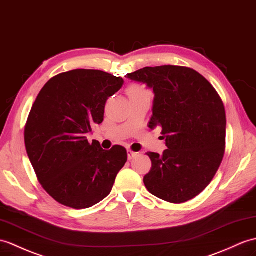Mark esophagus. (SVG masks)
Instances as JSON below:
<instances>
[{
	"label": "esophagus",
	"instance_id": "34e87169",
	"mask_svg": "<svg viewBox=\"0 0 256 256\" xmlns=\"http://www.w3.org/2000/svg\"><path fill=\"white\" fill-rule=\"evenodd\" d=\"M136 156H138V152H133V150H128V160H132V159H134Z\"/></svg>",
	"mask_w": 256,
	"mask_h": 256
}]
</instances>
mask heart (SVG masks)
<instances>
[{"label": "heart", "mask_w": 256, "mask_h": 256, "mask_svg": "<svg viewBox=\"0 0 256 256\" xmlns=\"http://www.w3.org/2000/svg\"><path fill=\"white\" fill-rule=\"evenodd\" d=\"M126 92H128V96L130 98L132 97H138V96H142V94H150L148 92L147 89L140 84H132L130 85L126 89Z\"/></svg>", "instance_id": "b5f03b06"}]
</instances>
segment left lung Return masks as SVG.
I'll return each instance as SVG.
<instances>
[{
  "label": "left lung",
  "instance_id": "left-lung-1",
  "mask_svg": "<svg viewBox=\"0 0 256 256\" xmlns=\"http://www.w3.org/2000/svg\"><path fill=\"white\" fill-rule=\"evenodd\" d=\"M155 92L150 126L162 128L168 150L147 152L152 169L144 176L152 195L182 204L200 194L218 171L226 150V111L216 89L193 68H144L128 74Z\"/></svg>",
  "mask_w": 256,
  "mask_h": 256
}]
</instances>
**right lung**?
<instances>
[{
	"mask_svg": "<svg viewBox=\"0 0 256 256\" xmlns=\"http://www.w3.org/2000/svg\"><path fill=\"white\" fill-rule=\"evenodd\" d=\"M123 82L102 70H73L40 90L25 126V146L39 183L58 203L82 210L110 194L126 150H104L86 135L102 123L106 100Z\"/></svg>",
	"mask_w": 256,
	"mask_h": 256,
	"instance_id": "right-lung-1",
	"label": "right lung"
}]
</instances>
